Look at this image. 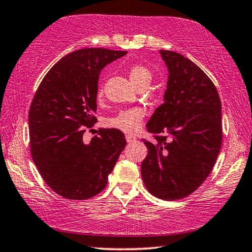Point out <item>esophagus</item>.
Here are the masks:
<instances>
[{"instance_id":"34e87169","label":"esophagus","mask_w":252,"mask_h":252,"mask_svg":"<svg viewBox=\"0 0 252 252\" xmlns=\"http://www.w3.org/2000/svg\"><path fill=\"white\" fill-rule=\"evenodd\" d=\"M126 139L128 143H133L136 140V137L132 135H126Z\"/></svg>"}]
</instances>
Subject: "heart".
I'll return each mask as SVG.
<instances>
[{"label": "heart", "instance_id": "1", "mask_svg": "<svg viewBox=\"0 0 252 252\" xmlns=\"http://www.w3.org/2000/svg\"><path fill=\"white\" fill-rule=\"evenodd\" d=\"M129 78L135 87L139 89L142 86H149L152 82V72L143 65H132L128 70ZM102 92H99L101 95ZM144 119V112L140 108H131L121 110L115 116L107 120V126L110 128L121 130L123 132H135L142 126Z\"/></svg>", "mask_w": 252, "mask_h": 252}]
</instances>
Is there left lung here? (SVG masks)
Here are the masks:
<instances>
[{
    "label": "left lung",
    "mask_w": 252,
    "mask_h": 252,
    "mask_svg": "<svg viewBox=\"0 0 252 252\" xmlns=\"http://www.w3.org/2000/svg\"><path fill=\"white\" fill-rule=\"evenodd\" d=\"M160 55L168 79L163 103L146 124L156 142H144L149 153L140 172L150 193L176 200L200 187L216 163L222 140L221 102L198 65L172 50Z\"/></svg>",
    "instance_id": "1"
}]
</instances>
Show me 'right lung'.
I'll return each mask as SVG.
<instances>
[{
	"instance_id": "right-lung-1",
	"label": "right lung",
	"mask_w": 252,
	"mask_h": 252,
	"mask_svg": "<svg viewBox=\"0 0 252 252\" xmlns=\"http://www.w3.org/2000/svg\"><path fill=\"white\" fill-rule=\"evenodd\" d=\"M126 53L75 50L47 72L32 100V159L47 186L64 198L89 199L101 192L126 145L117 129H100L90 143L83 140L85 126L96 122L100 71Z\"/></svg>"
}]
</instances>
